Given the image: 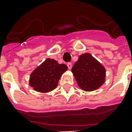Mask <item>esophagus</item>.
<instances>
[{"mask_svg": "<svg viewBox=\"0 0 132 132\" xmlns=\"http://www.w3.org/2000/svg\"><path fill=\"white\" fill-rule=\"evenodd\" d=\"M67 66H68V68H69V69H71L72 68V63H67Z\"/></svg>", "mask_w": 132, "mask_h": 132, "instance_id": "esophagus-1", "label": "esophagus"}]
</instances>
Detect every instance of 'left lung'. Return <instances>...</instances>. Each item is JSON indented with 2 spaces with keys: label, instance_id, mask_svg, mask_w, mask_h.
Masks as SVG:
<instances>
[{
  "label": "left lung",
  "instance_id": "8db88e82",
  "mask_svg": "<svg viewBox=\"0 0 132 132\" xmlns=\"http://www.w3.org/2000/svg\"><path fill=\"white\" fill-rule=\"evenodd\" d=\"M71 72L78 86L85 91L95 90L105 81V67L89 53L79 56Z\"/></svg>",
  "mask_w": 132,
  "mask_h": 132
}]
</instances>
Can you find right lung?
I'll list each match as a JSON object with an SVG mask.
<instances>
[{
  "instance_id": "1",
  "label": "right lung",
  "mask_w": 132,
  "mask_h": 132,
  "mask_svg": "<svg viewBox=\"0 0 132 132\" xmlns=\"http://www.w3.org/2000/svg\"><path fill=\"white\" fill-rule=\"evenodd\" d=\"M66 64L59 63L48 58L32 72L29 84L35 91L46 93L54 90L63 73L67 71Z\"/></svg>"
}]
</instances>
